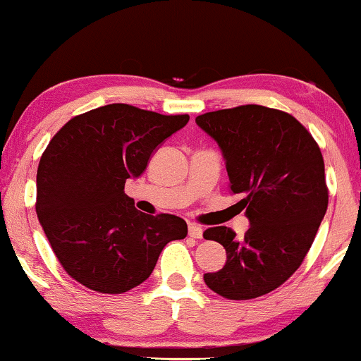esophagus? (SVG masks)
<instances>
[{"label":"esophagus","mask_w":361,"mask_h":361,"mask_svg":"<svg viewBox=\"0 0 361 361\" xmlns=\"http://www.w3.org/2000/svg\"><path fill=\"white\" fill-rule=\"evenodd\" d=\"M188 234L192 235V238H195V239H200L202 235H204V229H202L200 226H198V224H188Z\"/></svg>","instance_id":"1"}]
</instances>
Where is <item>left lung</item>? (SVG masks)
Instances as JSON below:
<instances>
[{
    "label": "left lung",
    "instance_id": "1",
    "mask_svg": "<svg viewBox=\"0 0 361 361\" xmlns=\"http://www.w3.org/2000/svg\"><path fill=\"white\" fill-rule=\"evenodd\" d=\"M197 126L221 147L231 192L243 193L250 229L226 226L205 239L222 244L226 264L205 273L207 287L231 300L270 293L295 273L327 210L321 149L297 118L261 105L198 115Z\"/></svg>",
    "mask_w": 361,
    "mask_h": 361
}]
</instances>
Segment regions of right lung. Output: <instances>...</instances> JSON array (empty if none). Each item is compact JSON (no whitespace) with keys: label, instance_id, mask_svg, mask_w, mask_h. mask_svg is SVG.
<instances>
[{"label":"right lung","instance_id":"add662e5","mask_svg":"<svg viewBox=\"0 0 361 361\" xmlns=\"http://www.w3.org/2000/svg\"><path fill=\"white\" fill-rule=\"evenodd\" d=\"M188 120L111 103L71 118L49 142L37 169V217L81 285L127 292L149 279L169 241L186 238L183 219L139 212L123 188Z\"/></svg>","mask_w":361,"mask_h":361}]
</instances>
